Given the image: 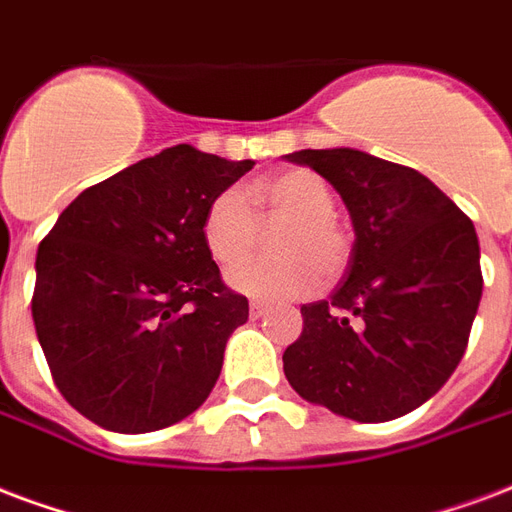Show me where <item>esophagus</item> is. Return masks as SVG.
<instances>
[{"instance_id": "34e87169", "label": "esophagus", "mask_w": 512, "mask_h": 512, "mask_svg": "<svg viewBox=\"0 0 512 512\" xmlns=\"http://www.w3.org/2000/svg\"><path fill=\"white\" fill-rule=\"evenodd\" d=\"M248 313H251V318H261V315L270 313V307L261 305V302H251V307H248Z\"/></svg>"}]
</instances>
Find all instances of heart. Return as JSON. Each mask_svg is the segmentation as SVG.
<instances>
[{"label":"heart","mask_w":512,"mask_h":512,"mask_svg":"<svg viewBox=\"0 0 512 512\" xmlns=\"http://www.w3.org/2000/svg\"><path fill=\"white\" fill-rule=\"evenodd\" d=\"M252 202L248 203L247 199ZM253 204L262 217H283L275 260L243 262L229 272L240 294L261 302H286L313 294L324 278H337L351 259V234L334 218V194L310 169H288L256 180L248 197L237 188L215 194L202 215V242L210 259L232 267L255 239Z\"/></svg>","instance_id":"obj_1"}]
</instances>
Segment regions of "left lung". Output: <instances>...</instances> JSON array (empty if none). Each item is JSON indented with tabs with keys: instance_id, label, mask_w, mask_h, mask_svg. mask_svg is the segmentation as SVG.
<instances>
[{
	"instance_id": "8db88e82",
	"label": "left lung",
	"mask_w": 512,
	"mask_h": 512,
	"mask_svg": "<svg viewBox=\"0 0 512 512\" xmlns=\"http://www.w3.org/2000/svg\"><path fill=\"white\" fill-rule=\"evenodd\" d=\"M334 186L351 213L348 275L302 305L283 353L299 397L361 424L434 397L467 351L483 294L475 226L432 180L353 148L288 153Z\"/></svg>"
}]
</instances>
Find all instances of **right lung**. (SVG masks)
<instances>
[{
    "label": "right lung",
    "mask_w": 512,
    "mask_h": 512,
    "mask_svg": "<svg viewBox=\"0 0 512 512\" xmlns=\"http://www.w3.org/2000/svg\"><path fill=\"white\" fill-rule=\"evenodd\" d=\"M256 161L175 145L86 188L37 248L32 318L61 397L121 434L191 416L248 299L202 242L215 194Z\"/></svg>",
    "instance_id": "1"
}]
</instances>
